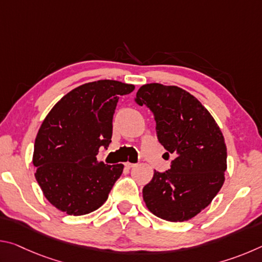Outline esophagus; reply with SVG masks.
<instances>
[{
	"label": "esophagus",
	"instance_id": "34e87169",
	"mask_svg": "<svg viewBox=\"0 0 262 262\" xmlns=\"http://www.w3.org/2000/svg\"><path fill=\"white\" fill-rule=\"evenodd\" d=\"M126 167H128V168H132V167H134V166H136V164H133V163H129V162H127L126 164Z\"/></svg>",
	"mask_w": 262,
	"mask_h": 262
}]
</instances>
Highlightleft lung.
Returning a JSON list of instances; mask_svg holds the SVG:
<instances>
[{
    "label": "left lung",
    "mask_w": 262,
    "mask_h": 262,
    "mask_svg": "<svg viewBox=\"0 0 262 262\" xmlns=\"http://www.w3.org/2000/svg\"><path fill=\"white\" fill-rule=\"evenodd\" d=\"M156 121L157 139L173 157L171 168L154 172L143 187V200L154 215L184 222L210 205L224 183L227 147L208 110L189 92L174 85L150 83L137 91Z\"/></svg>",
    "instance_id": "left-lung-1"
}]
</instances>
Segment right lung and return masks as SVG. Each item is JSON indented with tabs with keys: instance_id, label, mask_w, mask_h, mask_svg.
<instances>
[{
	"instance_id": "1",
	"label": "right lung",
	"mask_w": 262,
	"mask_h": 262,
	"mask_svg": "<svg viewBox=\"0 0 262 262\" xmlns=\"http://www.w3.org/2000/svg\"><path fill=\"white\" fill-rule=\"evenodd\" d=\"M134 89L112 79L85 83L62 97L47 114L34 142V176L59 210L85 215L107 200L123 165H107L96 156L111 143L119 98Z\"/></svg>"
}]
</instances>
